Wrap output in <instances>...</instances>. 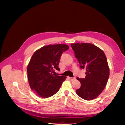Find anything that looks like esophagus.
Masks as SVG:
<instances>
[{
  "instance_id": "1",
  "label": "esophagus",
  "mask_w": 125,
  "mask_h": 125,
  "mask_svg": "<svg viewBox=\"0 0 125 125\" xmlns=\"http://www.w3.org/2000/svg\"><path fill=\"white\" fill-rule=\"evenodd\" d=\"M68 78L71 81H73L75 79V78H74V77H68Z\"/></svg>"
}]
</instances>
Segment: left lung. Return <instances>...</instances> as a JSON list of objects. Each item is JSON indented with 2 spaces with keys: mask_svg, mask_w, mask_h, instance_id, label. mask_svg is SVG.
<instances>
[{
  "mask_svg": "<svg viewBox=\"0 0 125 125\" xmlns=\"http://www.w3.org/2000/svg\"><path fill=\"white\" fill-rule=\"evenodd\" d=\"M80 68L85 69V78H77L81 87L76 90L78 96L85 100L95 99L103 91L109 75L107 60L103 51L90 43L71 44Z\"/></svg>",
  "mask_w": 125,
  "mask_h": 125,
  "instance_id": "1",
  "label": "left lung"
}]
</instances>
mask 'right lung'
Here are the masks:
<instances>
[{"instance_id":"1","label":"right lung","mask_w":125,"mask_h":125,"mask_svg":"<svg viewBox=\"0 0 125 125\" xmlns=\"http://www.w3.org/2000/svg\"><path fill=\"white\" fill-rule=\"evenodd\" d=\"M69 49L65 44L50 45L36 51L29 63L28 77L31 89L37 95L47 98L57 92L66 77L55 75L62 52Z\"/></svg>"}]
</instances>
